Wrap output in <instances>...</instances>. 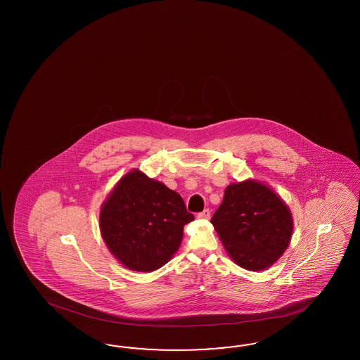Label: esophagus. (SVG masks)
I'll return each mask as SVG.
<instances>
[{
  "label": "esophagus",
  "instance_id": "1",
  "mask_svg": "<svg viewBox=\"0 0 360 360\" xmlns=\"http://www.w3.org/2000/svg\"><path fill=\"white\" fill-rule=\"evenodd\" d=\"M210 210L208 208H206V210H203L202 212H199L198 214V219H205V220H207V219H210Z\"/></svg>",
  "mask_w": 360,
  "mask_h": 360
}]
</instances>
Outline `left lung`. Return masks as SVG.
I'll return each mask as SVG.
<instances>
[{
    "label": "left lung",
    "mask_w": 360,
    "mask_h": 360,
    "mask_svg": "<svg viewBox=\"0 0 360 360\" xmlns=\"http://www.w3.org/2000/svg\"><path fill=\"white\" fill-rule=\"evenodd\" d=\"M211 223L231 259L253 272L277 262L293 233L292 212L283 199L253 179L227 186Z\"/></svg>",
    "instance_id": "8db88e82"
}]
</instances>
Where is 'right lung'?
<instances>
[{
	"mask_svg": "<svg viewBox=\"0 0 360 360\" xmlns=\"http://www.w3.org/2000/svg\"><path fill=\"white\" fill-rule=\"evenodd\" d=\"M193 220L178 193L137 169L121 178L100 210V231L109 251L136 272L164 266Z\"/></svg>",
	"mask_w": 360,
	"mask_h": 360,
	"instance_id": "right-lung-1",
	"label": "right lung"
}]
</instances>
